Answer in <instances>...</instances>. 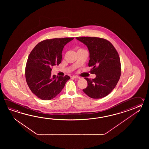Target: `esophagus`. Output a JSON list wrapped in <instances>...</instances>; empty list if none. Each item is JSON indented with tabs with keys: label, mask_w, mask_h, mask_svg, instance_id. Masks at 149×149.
<instances>
[{
	"label": "esophagus",
	"mask_w": 149,
	"mask_h": 149,
	"mask_svg": "<svg viewBox=\"0 0 149 149\" xmlns=\"http://www.w3.org/2000/svg\"><path fill=\"white\" fill-rule=\"evenodd\" d=\"M72 78H75V79H80V77H78V76H72Z\"/></svg>",
	"instance_id": "34e87169"
}]
</instances>
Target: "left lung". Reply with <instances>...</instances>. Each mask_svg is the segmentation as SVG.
<instances>
[{"mask_svg": "<svg viewBox=\"0 0 149 149\" xmlns=\"http://www.w3.org/2000/svg\"><path fill=\"white\" fill-rule=\"evenodd\" d=\"M87 46L89 52L90 72L94 79L85 78L88 86L82 91L92 98H101L111 93L117 85L121 73L120 60L113 45L103 38L76 37Z\"/></svg>", "mask_w": 149, "mask_h": 149, "instance_id": "1", "label": "left lung"}]
</instances>
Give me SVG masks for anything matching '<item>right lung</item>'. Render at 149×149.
<instances>
[{"mask_svg":"<svg viewBox=\"0 0 149 149\" xmlns=\"http://www.w3.org/2000/svg\"><path fill=\"white\" fill-rule=\"evenodd\" d=\"M72 38L46 39L39 42L29 55L25 75L29 88L38 98L50 100L58 95L70 79L69 76H52V67L58 65L62 52Z\"/></svg>","mask_w":149,"mask_h":149,"instance_id":"1","label":"right lung"}]
</instances>
